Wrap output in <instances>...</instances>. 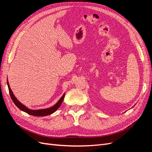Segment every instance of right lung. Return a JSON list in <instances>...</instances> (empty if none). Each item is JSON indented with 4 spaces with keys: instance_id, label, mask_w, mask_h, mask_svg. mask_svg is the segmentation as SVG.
Returning a JSON list of instances; mask_svg holds the SVG:
<instances>
[{
    "instance_id": "add662e5",
    "label": "right lung",
    "mask_w": 152,
    "mask_h": 152,
    "mask_svg": "<svg viewBox=\"0 0 152 152\" xmlns=\"http://www.w3.org/2000/svg\"><path fill=\"white\" fill-rule=\"evenodd\" d=\"M7 86L9 88V91H10L11 98L12 100V102H14V103L15 104V105L18 108L22 110V111H23L28 114L31 115H33V116H37V117L46 116V115H49L52 114L54 112H56V110L59 108V107L61 106V104L63 102V100L64 99V97H65V94H64L62 96V97L59 99L58 102L54 106H53L52 107H50L49 108H45V109H42V110H40H40H30V109L27 108L26 107H25L24 104H23L21 103H20L19 101L16 99V98L15 97V95H14L12 91H11V89L10 88L8 80H7Z\"/></svg>"
}]
</instances>
